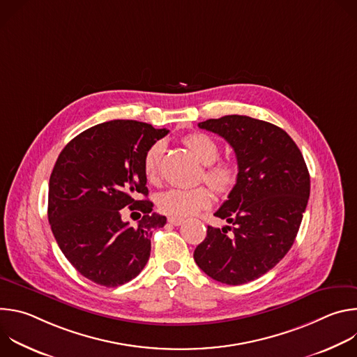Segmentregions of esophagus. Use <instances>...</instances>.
Returning <instances> with one entry per match:
<instances>
[{
	"instance_id": "34e87169",
	"label": "esophagus",
	"mask_w": 357,
	"mask_h": 357,
	"mask_svg": "<svg viewBox=\"0 0 357 357\" xmlns=\"http://www.w3.org/2000/svg\"><path fill=\"white\" fill-rule=\"evenodd\" d=\"M168 223L172 226H181L183 223V219L179 218H168Z\"/></svg>"
}]
</instances>
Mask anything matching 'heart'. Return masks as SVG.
<instances>
[{"mask_svg": "<svg viewBox=\"0 0 357 357\" xmlns=\"http://www.w3.org/2000/svg\"><path fill=\"white\" fill-rule=\"evenodd\" d=\"M183 142L206 165L203 179H205L218 193H227L234 186L238 176V165L234 160H218L220 155L219 142L209 134L195 132L185 137ZM165 151L164 141L151 145L144 157V172L148 181L155 182L160 174V164ZM212 203V193L206 186L193 189L172 188L158 195V209L171 218H186L202 209H206Z\"/></svg>", "mask_w": 357, "mask_h": 357, "instance_id": "heart-1", "label": "heart"}]
</instances>
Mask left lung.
Returning <instances> with one entry per match:
<instances>
[{
    "mask_svg": "<svg viewBox=\"0 0 357 357\" xmlns=\"http://www.w3.org/2000/svg\"><path fill=\"white\" fill-rule=\"evenodd\" d=\"M197 126L231 145L238 176L215 213L231 226H208L193 259L219 282L245 284L277 266L294 244L308 205L310 172L292 138L271 123L233 114Z\"/></svg>",
    "mask_w": 357,
    "mask_h": 357,
    "instance_id": "left-lung-1",
    "label": "left lung"
}]
</instances>
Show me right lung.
I'll return each mask as SVG.
<instances>
[{
    "mask_svg": "<svg viewBox=\"0 0 357 357\" xmlns=\"http://www.w3.org/2000/svg\"><path fill=\"white\" fill-rule=\"evenodd\" d=\"M168 132L113 120L80 132L59 154L49 179L47 219L65 257L87 280L119 287L145 267L152 231L167 218L138 199L148 196L144 157ZM124 207L143 213L135 228L122 222Z\"/></svg>",
    "mask_w": 357,
    "mask_h": 357,
    "instance_id": "obj_1",
    "label": "right lung"
}]
</instances>
